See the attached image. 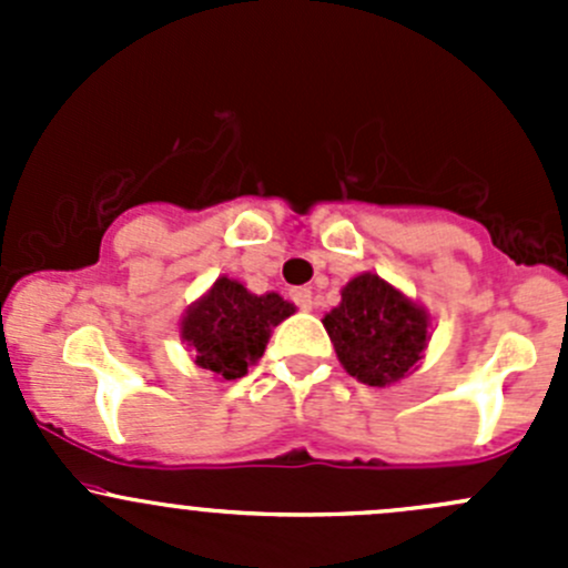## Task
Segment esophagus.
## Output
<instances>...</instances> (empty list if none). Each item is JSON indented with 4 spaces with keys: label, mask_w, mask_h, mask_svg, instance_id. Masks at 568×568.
Segmentation results:
<instances>
[{
    "label": "esophagus",
    "mask_w": 568,
    "mask_h": 568,
    "mask_svg": "<svg viewBox=\"0 0 568 568\" xmlns=\"http://www.w3.org/2000/svg\"><path fill=\"white\" fill-rule=\"evenodd\" d=\"M291 300L296 302L300 311H313V291L311 288H294L291 291Z\"/></svg>",
    "instance_id": "34e87169"
}]
</instances>
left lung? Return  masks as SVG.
I'll use <instances>...</instances> for the list:
<instances>
[{"mask_svg": "<svg viewBox=\"0 0 568 568\" xmlns=\"http://www.w3.org/2000/svg\"><path fill=\"white\" fill-rule=\"evenodd\" d=\"M324 329L348 376L390 387L420 365L432 316L385 277L363 272L343 285L341 305L326 313Z\"/></svg>", "mask_w": 568, "mask_h": 568, "instance_id": "left-lung-1", "label": "left lung"}]
</instances>
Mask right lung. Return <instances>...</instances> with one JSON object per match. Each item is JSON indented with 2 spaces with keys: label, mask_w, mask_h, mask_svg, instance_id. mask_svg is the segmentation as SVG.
<instances>
[{
  "label": "right lung",
  "mask_w": 568,
  "mask_h": 568,
  "mask_svg": "<svg viewBox=\"0 0 568 568\" xmlns=\"http://www.w3.org/2000/svg\"><path fill=\"white\" fill-rule=\"evenodd\" d=\"M296 307L280 294H252L244 283L216 277L181 318V341L194 352V363L216 379H242L266 352L272 329L294 316Z\"/></svg>",
  "instance_id": "obj_1"
}]
</instances>
